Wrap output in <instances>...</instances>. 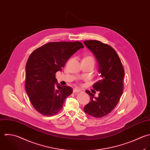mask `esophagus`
Masks as SVG:
<instances>
[{
    "label": "esophagus",
    "instance_id": "1",
    "mask_svg": "<svg viewBox=\"0 0 150 150\" xmlns=\"http://www.w3.org/2000/svg\"><path fill=\"white\" fill-rule=\"evenodd\" d=\"M81 92V90L79 88H74L73 89V92L74 93H78V92Z\"/></svg>",
    "mask_w": 150,
    "mask_h": 150
}]
</instances>
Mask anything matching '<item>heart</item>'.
Instances as JSON below:
<instances>
[{
  "instance_id": "heart-1",
  "label": "heart",
  "mask_w": 150,
  "mask_h": 150,
  "mask_svg": "<svg viewBox=\"0 0 150 150\" xmlns=\"http://www.w3.org/2000/svg\"><path fill=\"white\" fill-rule=\"evenodd\" d=\"M83 60H87V61H91L92 62H93L94 64L95 62V59L94 58L92 57V56H88V57H86Z\"/></svg>"
}]
</instances>
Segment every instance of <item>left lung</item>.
Segmentation results:
<instances>
[{
    "label": "left lung",
    "instance_id": "1",
    "mask_svg": "<svg viewBox=\"0 0 150 150\" xmlns=\"http://www.w3.org/2000/svg\"><path fill=\"white\" fill-rule=\"evenodd\" d=\"M83 43L96 57L100 77L93 85L99 92L98 97L89 91H85L91 101L85 106L84 112L100 118L110 113L118 103L123 93L125 71L118 54L111 46L98 40L84 41Z\"/></svg>",
    "mask_w": 150,
    "mask_h": 150
}]
</instances>
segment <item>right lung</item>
Returning <instances> with one entry per match:
<instances>
[{"label":"right lung","instance_id":"add662e5","mask_svg":"<svg viewBox=\"0 0 150 150\" xmlns=\"http://www.w3.org/2000/svg\"><path fill=\"white\" fill-rule=\"evenodd\" d=\"M83 47L79 41L51 42L30 54L25 65V87L30 102L40 113L51 116L62 108L65 99L73 90L58 83L55 75Z\"/></svg>","mask_w":150,"mask_h":150}]
</instances>
